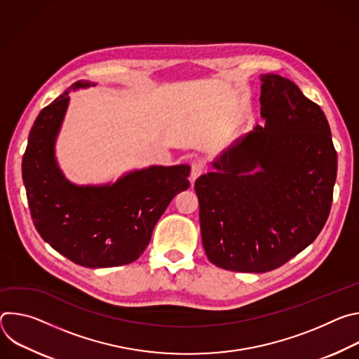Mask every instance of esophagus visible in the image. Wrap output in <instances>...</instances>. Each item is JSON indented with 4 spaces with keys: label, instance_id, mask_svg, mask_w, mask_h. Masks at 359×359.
<instances>
[{
    "label": "esophagus",
    "instance_id": "esophagus-1",
    "mask_svg": "<svg viewBox=\"0 0 359 359\" xmlns=\"http://www.w3.org/2000/svg\"><path fill=\"white\" fill-rule=\"evenodd\" d=\"M206 172V166H204L203 162H193L191 163V172H190V180L191 183L200 176Z\"/></svg>",
    "mask_w": 359,
    "mask_h": 359
}]
</instances>
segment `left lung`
<instances>
[{"label":"left lung","instance_id":"1","mask_svg":"<svg viewBox=\"0 0 359 359\" xmlns=\"http://www.w3.org/2000/svg\"><path fill=\"white\" fill-rule=\"evenodd\" d=\"M262 81L264 126L237 139L216 172L194 183L208 259L237 273L276 270L309 247L330 216L337 179L323 109L280 75Z\"/></svg>","mask_w":359,"mask_h":359}]
</instances>
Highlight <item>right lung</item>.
I'll use <instances>...</instances> for the list:
<instances>
[{
    "label": "right lung",
    "instance_id": "right-lung-1",
    "mask_svg": "<svg viewBox=\"0 0 359 359\" xmlns=\"http://www.w3.org/2000/svg\"><path fill=\"white\" fill-rule=\"evenodd\" d=\"M89 85L74 83L39 112L22 158V180L34 226L50 247L82 267H118L137 260L146 250L172 198L189 189L190 168L151 166L100 187H78L65 180L54 143L68 93Z\"/></svg>",
    "mask_w": 359,
    "mask_h": 359
}]
</instances>
